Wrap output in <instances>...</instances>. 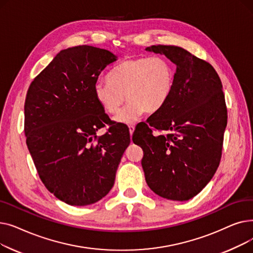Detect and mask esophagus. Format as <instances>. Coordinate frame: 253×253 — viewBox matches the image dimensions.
Instances as JSON below:
<instances>
[{
    "label": "esophagus",
    "instance_id": "34e87169",
    "mask_svg": "<svg viewBox=\"0 0 253 253\" xmlns=\"http://www.w3.org/2000/svg\"><path fill=\"white\" fill-rule=\"evenodd\" d=\"M128 127H129V132H130V135H132V133H133V132H134V128H135V126H134V125H129Z\"/></svg>",
    "mask_w": 253,
    "mask_h": 253
}]
</instances>
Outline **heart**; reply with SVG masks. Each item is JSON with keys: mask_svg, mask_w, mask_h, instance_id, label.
I'll return each instance as SVG.
<instances>
[{"mask_svg": "<svg viewBox=\"0 0 253 253\" xmlns=\"http://www.w3.org/2000/svg\"><path fill=\"white\" fill-rule=\"evenodd\" d=\"M174 66L163 56L126 59L109 73L108 80H97L93 91L96 100L122 124L136 122L144 113H155L169 99L174 88Z\"/></svg>", "mask_w": 253, "mask_h": 253, "instance_id": "heart-1", "label": "heart"}]
</instances>
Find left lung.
Returning a JSON list of instances; mask_svg holds the SVG:
<instances>
[{"instance_id": "1", "label": "left lung", "mask_w": 253, "mask_h": 253, "mask_svg": "<svg viewBox=\"0 0 253 253\" xmlns=\"http://www.w3.org/2000/svg\"><path fill=\"white\" fill-rule=\"evenodd\" d=\"M147 51L176 65L174 88L167 102L134 131L145 181L168 200L187 201L200 193L219 165L228 121L221 81L210 63L177 46L157 45ZM166 135L155 137L152 129Z\"/></svg>"}]
</instances>
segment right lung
<instances>
[{
	"instance_id": "right-lung-1",
	"label": "right lung",
	"mask_w": 253,
	"mask_h": 253,
	"mask_svg": "<svg viewBox=\"0 0 253 253\" xmlns=\"http://www.w3.org/2000/svg\"><path fill=\"white\" fill-rule=\"evenodd\" d=\"M116 60L112 52L93 46L61 50L26 94L24 133L38 174L69 205H90L108 195L130 143L126 127L110 123L93 91L100 73ZM105 124L109 132L97 137Z\"/></svg>"
}]
</instances>
